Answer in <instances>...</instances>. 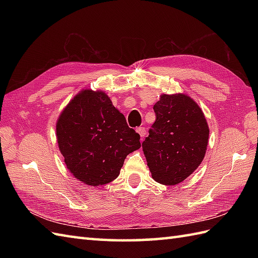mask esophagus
I'll return each mask as SVG.
<instances>
[{
  "label": "esophagus",
  "instance_id": "obj_1",
  "mask_svg": "<svg viewBox=\"0 0 258 258\" xmlns=\"http://www.w3.org/2000/svg\"><path fill=\"white\" fill-rule=\"evenodd\" d=\"M136 132L141 135V138H144V136L146 135V130L144 127H138L136 128Z\"/></svg>",
  "mask_w": 258,
  "mask_h": 258
}]
</instances>
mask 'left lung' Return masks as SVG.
<instances>
[{
	"label": "left lung",
	"instance_id": "1",
	"mask_svg": "<svg viewBox=\"0 0 258 258\" xmlns=\"http://www.w3.org/2000/svg\"><path fill=\"white\" fill-rule=\"evenodd\" d=\"M156 115L142 143L153 179L176 185L200 166L210 128L196 102L185 94H163L153 106Z\"/></svg>",
	"mask_w": 258,
	"mask_h": 258
}]
</instances>
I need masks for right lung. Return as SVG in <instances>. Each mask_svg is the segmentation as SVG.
Listing matches in <instances>:
<instances>
[{"label": "right lung", "instance_id": "right-lung-1", "mask_svg": "<svg viewBox=\"0 0 258 258\" xmlns=\"http://www.w3.org/2000/svg\"><path fill=\"white\" fill-rule=\"evenodd\" d=\"M56 138L69 171L91 186L114 180L126 156L141 147L140 134L102 91L72 98L57 119Z\"/></svg>", "mask_w": 258, "mask_h": 258}]
</instances>
